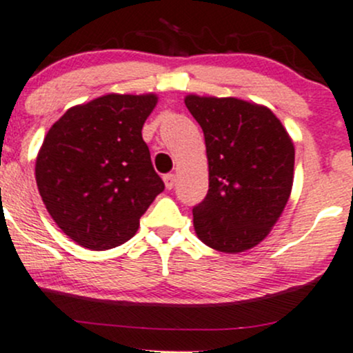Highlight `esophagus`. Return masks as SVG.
<instances>
[{"mask_svg": "<svg viewBox=\"0 0 353 353\" xmlns=\"http://www.w3.org/2000/svg\"><path fill=\"white\" fill-rule=\"evenodd\" d=\"M163 181H165V187L168 190H172L176 183V176L173 175V173H166V175L163 176Z\"/></svg>", "mask_w": 353, "mask_h": 353, "instance_id": "obj_1", "label": "esophagus"}]
</instances>
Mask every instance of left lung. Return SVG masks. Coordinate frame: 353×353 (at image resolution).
<instances>
[{
    "instance_id": "left-lung-1",
    "label": "left lung",
    "mask_w": 353,
    "mask_h": 353,
    "mask_svg": "<svg viewBox=\"0 0 353 353\" xmlns=\"http://www.w3.org/2000/svg\"><path fill=\"white\" fill-rule=\"evenodd\" d=\"M203 130L208 193L193 207L198 239L225 253L255 247L282 215L294 185L295 148L267 106L188 94Z\"/></svg>"
}]
</instances>
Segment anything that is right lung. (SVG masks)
Wrapping results in <instances>:
<instances>
[{
  "label": "right lung",
  "mask_w": 353,
  "mask_h": 353,
  "mask_svg": "<svg viewBox=\"0 0 353 353\" xmlns=\"http://www.w3.org/2000/svg\"><path fill=\"white\" fill-rule=\"evenodd\" d=\"M157 94H105L70 108L46 133L37 185L51 219L91 250L128 241L165 183L141 128Z\"/></svg>",
  "instance_id": "obj_1"
}]
</instances>
